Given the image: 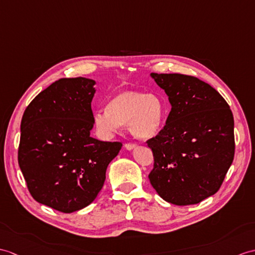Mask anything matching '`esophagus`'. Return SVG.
I'll use <instances>...</instances> for the list:
<instances>
[{"instance_id": "obj_1", "label": "esophagus", "mask_w": 255, "mask_h": 255, "mask_svg": "<svg viewBox=\"0 0 255 255\" xmlns=\"http://www.w3.org/2000/svg\"><path fill=\"white\" fill-rule=\"evenodd\" d=\"M125 146H126L127 150H132L133 147L137 146V143H134V142H127V143L125 144Z\"/></svg>"}]
</instances>
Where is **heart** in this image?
Wrapping results in <instances>:
<instances>
[{
    "mask_svg": "<svg viewBox=\"0 0 255 255\" xmlns=\"http://www.w3.org/2000/svg\"><path fill=\"white\" fill-rule=\"evenodd\" d=\"M164 108L154 94L122 91L112 98L105 110L94 114L96 126L108 134L128 124L130 131L140 139L154 137L162 127Z\"/></svg>",
    "mask_w": 255,
    "mask_h": 255,
    "instance_id": "heart-1",
    "label": "heart"
}]
</instances>
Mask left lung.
<instances>
[{
  "mask_svg": "<svg viewBox=\"0 0 255 255\" xmlns=\"http://www.w3.org/2000/svg\"><path fill=\"white\" fill-rule=\"evenodd\" d=\"M151 76L168 96L165 126L145 142L154 158L149 174L159 197L190 205L216 193L234 161V116L214 88L181 74Z\"/></svg>",
  "mask_w": 255,
  "mask_h": 255,
  "instance_id": "1",
  "label": "left lung"
}]
</instances>
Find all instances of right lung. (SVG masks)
I'll list each match as a JSON object with an SVG mask.
<instances>
[{
    "mask_svg": "<svg viewBox=\"0 0 255 255\" xmlns=\"http://www.w3.org/2000/svg\"><path fill=\"white\" fill-rule=\"evenodd\" d=\"M94 82L62 78L41 91L23 112L18 164L32 198L73 213L93 202L120 141L90 137Z\"/></svg>",
    "mask_w": 255,
    "mask_h": 255,
    "instance_id": "add662e5",
    "label": "right lung"
}]
</instances>
